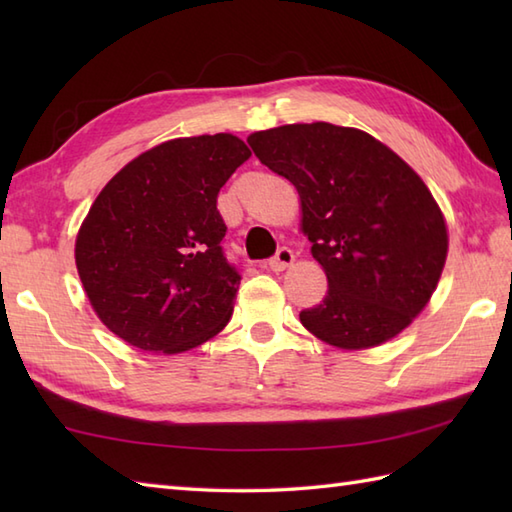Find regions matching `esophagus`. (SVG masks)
<instances>
[{
	"label": "esophagus",
	"instance_id": "1",
	"mask_svg": "<svg viewBox=\"0 0 512 512\" xmlns=\"http://www.w3.org/2000/svg\"><path fill=\"white\" fill-rule=\"evenodd\" d=\"M292 262H295V253H292L290 248H279L277 255L268 262V268L273 270V273H284L286 268L292 266Z\"/></svg>",
	"mask_w": 512,
	"mask_h": 512
}]
</instances>
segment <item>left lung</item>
<instances>
[{
	"label": "left lung",
	"mask_w": 512,
	"mask_h": 512,
	"mask_svg": "<svg viewBox=\"0 0 512 512\" xmlns=\"http://www.w3.org/2000/svg\"><path fill=\"white\" fill-rule=\"evenodd\" d=\"M246 140L295 184L301 233L328 277L323 301L299 314L303 328L347 352L409 328L449 253L447 220L418 173L356 127L292 123Z\"/></svg>",
	"instance_id": "8db88e82"
}]
</instances>
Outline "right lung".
Segmentation results:
<instances>
[{"label":"right lung","instance_id":"add662e5","mask_svg":"<svg viewBox=\"0 0 512 512\" xmlns=\"http://www.w3.org/2000/svg\"><path fill=\"white\" fill-rule=\"evenodd\" d=\"M248 158L233 134L173 138L96 195L74 262L92 310L118 339L180 354L226 328L242 277L222 253L217 193Z\"/></svg>","mask_w":512,"mask_h":512}]
</instances>
